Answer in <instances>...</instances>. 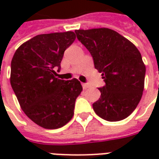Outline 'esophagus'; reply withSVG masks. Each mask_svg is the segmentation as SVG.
<instances>
[{
	"label": "esophagus",
	"mask_w": 159,
	"mask_h": 159,
	"mask_svg": "<svg viewBox=\"0 0 159 159\" xmlns=\"http://www.w3.org/2000/svg\"><path fill=\"white\" fill-rule=\"evenodd\" d=\"M83 89H89V84H87V83H83Z\"/></svg>",
	"instance_id": "1"
}]
</instances>
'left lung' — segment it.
<instances>
[{"label":"left lung","mask_w":159,"mask_h":159,"mask_svg":"<svg viewBox=\"0 0 159 159\" xmlns=\"http://www.w3.org/2000/svg\"><path fill=\"white\" fill-rule=\"evenodd\" d=\"M76 37L89 51L106 85L93 104L94 112L109 122L129 116L144 90L146 66L132 42L113 30H76Z\"/></svg>","instance_id":"obj_1"}]
</instances>
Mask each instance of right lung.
I'll return each mask as SVG.
<instances>
[{
    "instance_id": "obj_1",
    "label": "right lung",
    "mask_w": 159,
    "mask_h": 159,
    "mask_svg": "<svg viewBox=\"0 0 159 159\" xmlns=\"http://www.w3.org/2000/svg\"><path fill=\"white\" fill-rule=\"evenodd\" d=\"M76 39L73 31L42 34L24 42L11 62L10 83L21 109L37 125L55 129L74 115L75 102L83 91L76 78L55 76L64 52Z\"/></svg>"
}]
</instances>
